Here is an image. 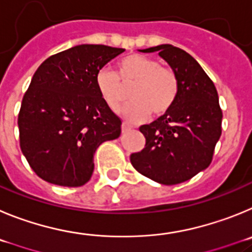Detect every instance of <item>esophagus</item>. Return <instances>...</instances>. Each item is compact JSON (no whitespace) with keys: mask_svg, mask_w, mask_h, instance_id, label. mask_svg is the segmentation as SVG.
Masks as SVG:
<instances>
[{"mask_svg":"<svg viewBox=\"0 0 252 252\" xmlns=\"http://www.w3.org/2000/svg\"><path fill=\"white\" fill-rule=\"evenodd\" d=\"M131 129H133V126H131L130 124L126 123V122L122 124V131H123V133H128V131L131 130Z\"/></svg>","mask_w":252,"mask_h":252,"instance_id":"esophagus-1","label":"esophagus"}]
</instances>
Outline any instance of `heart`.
I'll return each instance as SVG.
<instances>
[{
	"instance_id": "1",
	"label": "heart",
	"mask_w": 252,
	"mask_h": 252,
	"mask_svg": "<svg viewBox=\"0 0 252 252\" xmlns=\"http://www.w3.org/2000/svg\"><path fill=\"white\" fill-rule=\"evenodd\" d=\"M131 85V101L123 114L133 123L144 122L152 112L154 115L168 113L178 96L176 74L144 55L124 58L118 65V74L108 67H101L95 74V87L104 103L114 112L119 110L126 99V89Z\"/></svg>"
}]
</instances>
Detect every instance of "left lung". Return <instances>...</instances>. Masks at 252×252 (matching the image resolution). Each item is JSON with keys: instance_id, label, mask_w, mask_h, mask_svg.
<instances>
[{"instance_id": "obj_1", "label": "left lung", "mask_w": 252, "mask_h": 252, "mask_svg": "<svg viewBox=\"0 0 252 252\" xmlns=\"http://www.w3.org/2000/svg\"><path fill=\"white\" fill-rule=\"evenodd\" d=\"M140 53H156L178 79V96L168 113L139 128L146 147L130 156L143 176L160 185L191 180L210 165L221 137L219 94L205 70L185 50L164 44Z\"/></svg>"}]
</instances>
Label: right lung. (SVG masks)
<instances>
[{
  "label": "right lung",
  "mask_w": 252,
  "mask_h": 252,
  "mask_svg": "<svg viewBox=\"0 0 252 252\" xmlns=\"http://www.w3.org/2000/svg\"><path fill=\"white\" fill-rule=\"evenodd\" d=\"M124 51L78 45L50 56L36 70L17 124L22 153L40 178L64 187L85 185L96 148L121 135V118L101 99L95 74Z\"/></svg>",
  "instance_id": "obj_1"
}]
</instances>
